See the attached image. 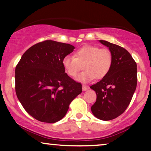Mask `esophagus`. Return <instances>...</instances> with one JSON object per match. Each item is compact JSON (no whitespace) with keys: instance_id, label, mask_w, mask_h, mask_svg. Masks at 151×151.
Instances as JSON below:
<instances>
[{"instance_id":"34e87169","label":"esophagus","mask_w":151,"mask_h":151,"mask_svg":"<svg viewBox=\"0 0 151 151\" xmlns=\"http://www.w3.org/2000/svg\"><path fill=\"white\" fill-rule=\"evenodd\" d=\"M88 88V86H86V85H82V91H87Z\"/></svg>"}]
</instances>
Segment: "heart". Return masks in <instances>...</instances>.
Returning <instances> with one entry per match:
<instances>
[{"instance_id":"heart-1","label":"heart","mask_w":151,"mask_h":151,"mask_svg":"<svg viewBox=\"0 0 151 151\" xmlns=\"http://www.w3.org/2000/svg\"><path fill=\"white\" fill-rule=\"evenodd\" d=\"M63 65L70 77L77 76L82 66L84 71L77 77L82 82L104 78L110 71L113 65V54L108 48H100L97 45H85L78 49L74 56L66 55L63 59Z\"/></svg>"}]
</instances>
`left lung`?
<instances>
[{"mask_svg":"<svg viewBox=\"0 0 151 151\" xmlns=\"http://www.w3.org/2000/svg\"><path fill=\"white\" fill-rule=\"evenodd\" d=\"M100 42L112 52L113 65L104 78L90 86L97 95L91 109L97 118L108 121L122 114L131 102L137 86V64L123 47L105 40Z\"/></svg>","mask_w":151,"mask_h":151,"instance_id":"8db88e82","label":"left lung"}]
</instances>
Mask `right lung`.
Wrapping results in <instances>:
<instances>
[{
    "label": "right lung",
    "instance_id": "1",
    "mask_svg": "<svg viewBox=\"0 0 151 151\" xmlns=\"http://www.w3.org/2000/svg\"><path fill=\"white\" fill-rule=\"evenodd\" d=\"M74 49L67 43L45 40L28 49L16 65V96L24 110L37 120H60L70 103L82 93L81 83L65 73L62 63Z\"/></svg>",
    "mask_w": 151,
    "mask_h": 151
}]
</instances>
